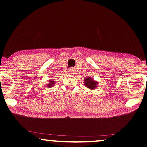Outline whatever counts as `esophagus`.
<instances>
[{
  "label": "esophagus",
  "mask_w": 147,
  "mask_h": 147,
  "mask_svg": "<svg viewBox=\"0 0 147 147\" xmlns=\"http://www.w3.org/2000/svg\"><path fill=\"white\" fill-rule=\"evenodd\" d=\"M75 68H70V69L68 70V73L70 74V75H73V74H75Z\"/></svg>",
  "instance_id": "esophagus-1"
}]
</instances>
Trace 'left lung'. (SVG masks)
<instances>
[{
  "label": "left lung",
  "mask_w": 147,
  "mask_h": 147,
  "mask_svg": "<svg viewBox=\"0 0 147 147\" xmlns=\"http://www.w3.org/2000/svg\"><path fill=\"white\" fill-rule=\"evenodd\" d=\"M84 82L85 86L88 87L89 89H91V90H94V89L96 88V86H97V83H96V81H94L92 78L91 77L85 78Z\"/></svg>",
  "instance_id": "left-lung-1"
}]
</instances>
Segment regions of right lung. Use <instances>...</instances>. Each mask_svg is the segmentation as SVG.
Segmentation results:
<instances>
[{"instance_id":"1","label":"right lung","mask_w":147,"mask_h":147,"mask_svg":"<svg viewBox=\"0 0 147 147\" xmlns=\"http://www.w3.org/2000/svg\"><path fill=\"white\" fill-rule=\"evenodd\" d=\"M54 83H55V81H49V83H48V87H52L53 85H54Z\"/></svg>"}]
</instances>
